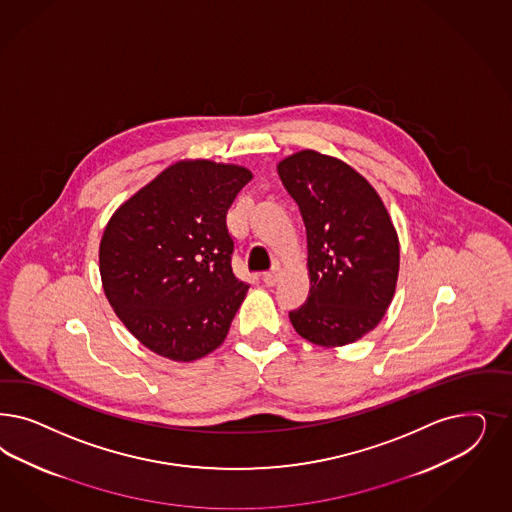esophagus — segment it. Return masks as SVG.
I'll use <instances>...</instances> for the list:
<instances>
[{
    "mask_svg": "<svg viewBox=\"0 0 512 512\" xmlns=\"http://www.w3.org/2000/svg\"><path fill=\"white\" fill-rule=\"evenodd\" d=\"M262 279H264L265 286H275V284L279 282V279H281V269H279V267H275L273 271L265 273Z\"/></svg>",
    "mask_w": 512,
    "mask_h": 512,
    "instance_id": "1",
    "label": "esophagus"
}]
</instances>
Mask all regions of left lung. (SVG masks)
Returning <instances> with one entry per match:
<instances>
[{"instance_id": "8db88e82", "label": "left lung", "mask_w": 512, "mask_h": 512, "mask_svg": "<svg viewBox=\"0 0 512 512\" xmlns=\"http://www.w3.org/2000/svg\"><path fill=\"white\" fill-rule=\"evenodd\" d=\"M307 230L309 297L290 311L318 347H345L377 328L396 294L399 239L377 190L354 167L316 150L277 165Z\"/></svg>"}]
</instances>
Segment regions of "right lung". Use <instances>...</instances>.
Here are the masks:
<instances>
[{"label":"right lung","mask_w":512,"mask_h":512,"mask_svg":"<svg viewBox=\"0 0 512 512\" xmlns=\"http://www.w3.org/2000/svg\"><path fill=\"white\" fill-rule=\"evenodd\" d=\"M247 167L181 160L109 218L99 275L116 316L145 347L194 362L220 347L247 296L231 269L226 215Z\"/></svg>","instance_id":"right-lung-1"}]
</instances>
